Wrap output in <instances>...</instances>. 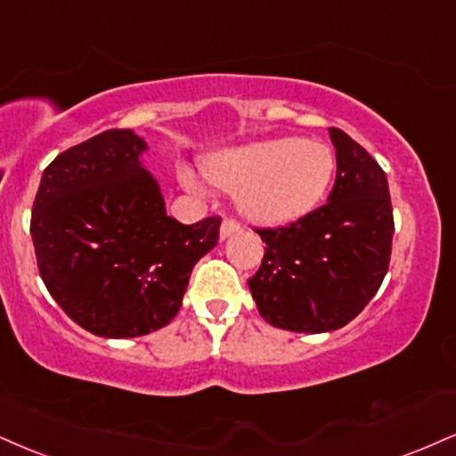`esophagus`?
<instances>
[{
  "label": "esophagus",
  "instance_id": "34e87169",
  "mask_svg": "<svg viewBox=\"0 0 456 456\" xmlns=\"http://www.w3.org/2000/svg\"><path fill=\"white\" fill-rule=\"evenodd\" d=\"M240 232V223L235 221V218H224L223 224H221V238H229V235Z\"/></svg>",
  "mask_w": 456,
  "mask_h": 456
}]
</instances>
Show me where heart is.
<instances>
[{
    "instance_id": "b5f03b06",
    "label": "heart",
    "mask_w": 456,
    "mask_h": 456,
    "mask_svg": "<svg viewBox=\"0 0 456 456\" xmlns=\"http://www.w3.org/2000/svg\"><path fill=\"white\" fill-rule=\"evenodd\" d=\"M336 167V152L325 142L273 138L208 159L204 174L235 191L238 210L252 223L287 224L321 206Z\"/></svg>"
}]
</instances>
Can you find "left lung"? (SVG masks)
<instances>
[{
    "label": "left lung",
    "instance_id": "obj_1",
    "mask_svg": "<svg viewBox=\"0 0 456 456\" xmlns=\"http://www.w3.org/2000/svg\"><path fill=\"white\" fill-rule=\"evenodd\" d=\"M338 174L329 201L284 227H256L265 242L248 281L273 327L322 333L348 325L385 281L393 206L385 169L342 129H329Z\"/></svg>",
    "mask_w": 456,
    "mask_h": 456
}]
</instances>
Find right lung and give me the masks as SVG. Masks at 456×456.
<instances>
[{"instance_id":"1","label":"right lung","mask_w":456,"mask_h":456,"mask_svg":"<svg viewBox=\"0 0 456 456\" xmlns=\"http://www.w3.org/2000/svg\"><path fill=\"white\" fill-rule=\"evenodd\" d=\"M144 140L108 129L44 169L31 210L37 270L71 321L102 338H138L178 314L221 216L183 224L140 166Z\"/></svg>"}]
</instances>
